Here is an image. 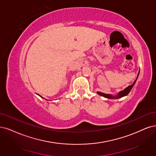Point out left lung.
Wrapping results in <instances>:
<instances>
[{
  "label": "left lung",
  "instance_id": "8db88e82",
  "mask_svg": "<svg viewBox=\"0 0 156 156\" xmlns=\"http://www.w3.org/2000/svg\"><path fill=\"white\" fill-rule=\"evenodd\" d=\"M139 73H140V71H139V73H138L137 78L136 79V80L134 82V83H132V85H129V87H126L125 90H122V91H120L119 93H118V94L117 96H112V95H111V94H107L102 93H100V92H98L97 93L99 95L101 96L107 98H110V99H117V98H122V97H123V96H126V95H127V94L130 93V91L131 90L132 88L133 87V86L134 85V84H135V83H136V80H137V77H138V76H139Z\"/></svg>",
  "mask_w": 156,
  "mask_h": 156
}]
</instances>
